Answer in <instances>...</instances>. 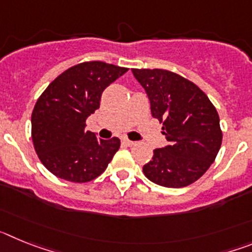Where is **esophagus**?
<instances>
[{"label": "esophagus", "instance_id": "esophagus-1", "mask_svg": "<svg viewBox=\"0 0 252 252\" xmlns=\"http://www.w3.org/2000/svg\"><path fill=\"white\" fill-rule=\"evenodd\" d=\"M122 142H124L125 145H127V146H133L135 144H136L135 141H131V140H128V139H124L122 140Z\"/></svg>", "mask_w": 252, "mask_h": 252}]
</instances>
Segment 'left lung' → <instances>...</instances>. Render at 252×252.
<instances>
[{
	"label": "left lung",
	"instance_id": "8db88e82",
	"mask_svg": "<svg viewBox=\"0 0 252 252\" xmlns=\"http://www.w3.org/2000/svg\"><path fill=\"white\" fill-rule=\"evenodd\" d=\"M150 99L151 115L162 124L169 145L154 150L142 171L153 183L182 188L208 170L222 144L216 107L187 78L165 69H132Z\"/></svg>",
	"mask_w": 252,
	"mask_h": 252
}]
</instances>
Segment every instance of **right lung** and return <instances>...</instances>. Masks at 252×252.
<instances>
[{
	"label": "right lung",
	"instance_id": "obj_1",
	"mask_svg": "<svg viewBox=\"0 0 252 252\" xmlns=\"http://www.w3.org/2000/svg\"><path fill=\"white\" fill-rule=\"evenodd\" d=\"M128 68L104 62H84L58 75L37 98L31 115L35 151L51 174L87 183L106 170L120 139H97L86 120L99 108L102 92Z\"/></svg>",
	"mask_w": 252,
	"mask_h": 252
}]
</instances>
